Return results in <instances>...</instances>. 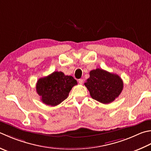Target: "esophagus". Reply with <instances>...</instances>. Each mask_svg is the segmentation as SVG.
<instances>
[{
    "label": "esophagus",
    "instance_id": "esophagus-1",
    "mask_svg": "<svg viewBox=\"0 0 151 151\" xmlns=\"http://www.w3.org/2000/svg\"><path fill=\"white\" fill-rule=\"evenodd\" d=\"M78 81L80 84H83V82H84V80L83 79H79Z\"/></svg>",
    "mask_w": 151,
    "mask_h": 151
}]
</instances>
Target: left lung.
Returning a JSON list of instances; mask_svg holds the SVG:
<instances>
[{
    "label": "left lung",
    "instance_id": "1",
    "mask_svg": "<svg viewBox=\"0 0 151 151\" xmlns=\"http://www.w3.org/2000/svg\"><path fill=\"white\" fill-rule=\"evenodd\" d=\"M93 99L104 104L114 101L123 90V81L116 74L102 69L90 72V78L84 83Z\"/></svg>",
    "mask_w": 151,
    "mask_h": 151
}]
</instances>
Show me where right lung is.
<instances>
[{"label":"right lung","mask_w":151,"mask_h":151,"mask_svg":"<svg viewBox=\"0 0 151 151\" xmlns=\"http://www.w3.org/2000/svg\"><path fill=\"white\" fill-rule=\"evenodd\" d=\"M76 84L77 82L73 76L55 71L38 79L36 90L44 104L54 107L67 99L72 88Z\"/></svg>","instance_id":"obj_1"}]
</instances>
